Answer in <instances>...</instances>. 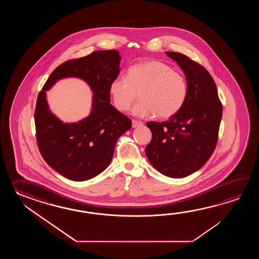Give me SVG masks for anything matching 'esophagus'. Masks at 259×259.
I'll return each mask as SVG.
<instances>
[{"mask_svg":"<svg viewBox=\"0 0 259 259\" xmlns=\"http://www.w3.org/2000/svg\"><path fill=\"white\" fill-rule=\"evenodd\" d=\"M143 123L142 121H139V120H132V127H138L143 126Z\"/></svg>","mask_w":259,"mask_h":259,"instance_id":"34e87169","label":"esophagus"}]
</instances>
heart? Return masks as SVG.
I'll return each mask as SVG.
<instances>
[{"mask_svg": "<svg viewBox=\"0 0 259 259\" xmlns=\"http://www.w3.org/2000/svg\"><path fill=\"white\" fill-rule=\"evenodd\" d=\"M113 105L120 112L127 111L138 99L133 114L162 119L177 115L187 101L186 77L160 61H145L130 66L127 77L117 76L109 85Z\"/></svg>", "mask_w": 259, "mask_h": 259, "instance_id": "obj_1", "label": "heart"}]
</instances>
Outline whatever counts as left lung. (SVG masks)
<instances>
[{
	"instance_id": "left-lung-1",
	"label": "left lung",
	"mask_w": 259,
	"mask_h": 259,
	"mask_svg": "<svg viewBox=\"0 0 259 259\" xmlns=\"http://www.w3.org/2000/svg\"><path fill=\"white\" fill-rule=\"evenodd\" d=\"M166 55L182 67L189 94L182 110L167 121L146 123L152 141L145 154L156 170L179 179L200 169L214 153L222 104L215 81L204 66L180 53Z\"/></svg>"
}]
</instances>
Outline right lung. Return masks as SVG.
<instances>
[{
  "instance_id": "obj_1",
  "label": "right lung",
  "mask_w": 259,
  "mask_h": 259,
  "mask_svg": "<svg viewBox=\"0 0 259 259\" xmlns=\"http://www.w3.org/2000/svg\"><path fill=\"white\" fill-rule=\"evenodd\" d=\"M116 50L95 51L57 66L39 92L34 114L36 140L46 163L68 180L93 179L110 164L116 141L132 122L110 104L109 85L119 74ZM84 79L94 92L92 112L77 123H63L48 108L45 91L58 79Z\"/></svg>"
}]
</instances>
